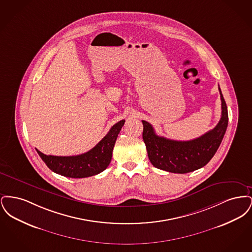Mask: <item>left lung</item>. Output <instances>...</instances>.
<instances>
[{"instance_id": "left-lung-1", "label": "left lung", "mask_w": 252, "mask_h": 252, "mask_svg": "<svg viewBox=\"0 0 252 252\" xmlns=\"http://www.w3.org/2000/svg\"><path fill=\"white\" fill-rule=\"evenodd\" d=\"M221 118L216 127L191 141H174L158 136L153 126L146 121L143 139L151 163L171 173L186 174L205 166L215 156L228 126V108L221 93Z\"/></svg>"}]
</instances>
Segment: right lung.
I'll list each match as a JSON object with an SVG mask.
<instances>
[{"label": "right lung", "instance_id": "obj_1", "mask_svg": "<svg viewBox=\"0 0 252 252\" xmlns=\"http://www.w3.org/2000/svg\"><path fill=\"white\" fill-rule=\"evenodd\" d=\"M125 120L115 124L108 134L90 151L76 156L45 155L36 149L37 154L53 172L72 179H82L97 175L107 169L112 157L113 147Z\"/></svg>", "mask_w": 252, "mask_h": 252}]
</instances>
